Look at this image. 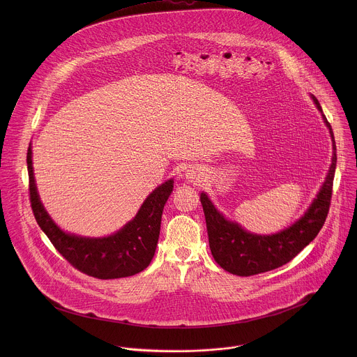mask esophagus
Returning <instances> with one entry per match:
<instances>
[{
  "mask_svg": "<svg viewBox=\"0 0 357 357\" xmlns=\"http://www.w3.org/2000/svg\"><path fill=\"white\" fill-rule=\"evenodd\" d=\"M185 176H187L188 181H191V183H192V181H195V180H197V177H195V176H198V174H195V173H192V172H191V173L188 172Z\"/></svg>",
  "mask_w": 357,
  "mask_h": 357,
  "instance_id": "esophagus-1",
  "label": "esophagus"
}]
</instances>
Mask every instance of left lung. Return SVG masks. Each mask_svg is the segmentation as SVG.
<instances>
[{"label":"left lung","mask_w":357,"mask_h":357,"mask_svg":"<svg viewBox=\"0 0 357 357\" xmlns=\"http://www.w3.org/2000/svg\"><path fill=\"white\" fill-rule=\"evenodd\" d=\"M312 99L330 130L333 158L320 191L300 220L273 235L250 234L238 222L227 220L211 204L208 197L204 192L201 194L211 255L215 262L229 273L252 276L287 264L316 238L326 221L333 195L337 149L331 125L323 114L317 99L313 95Z\"/></svg>","instance_id":"left-lung-1"}]
</instances>
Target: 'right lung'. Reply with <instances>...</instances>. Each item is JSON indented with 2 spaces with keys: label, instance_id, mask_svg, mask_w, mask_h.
<instances>
[{
  "label": "right lung",
  "instance_id": "right-lung-1",
  "mask_svg": "<svg viewBox=\"0 0 357 357\" xmlns=\"http://www.w3.org/2000/svg\"><path fill=\"white\" fill-rule=\"evenodd\" d=\"M31 146L27 150L29 191L34 217L56 250L78 271L98 279H118L144 271L155 255L162 211L173 191V178L147 197L122 229L105 238H84L60 229L40 201L33 172Z\"/></svg>",
  "mask_w": 357,
  "mask_h": 357
}]
</instances>
